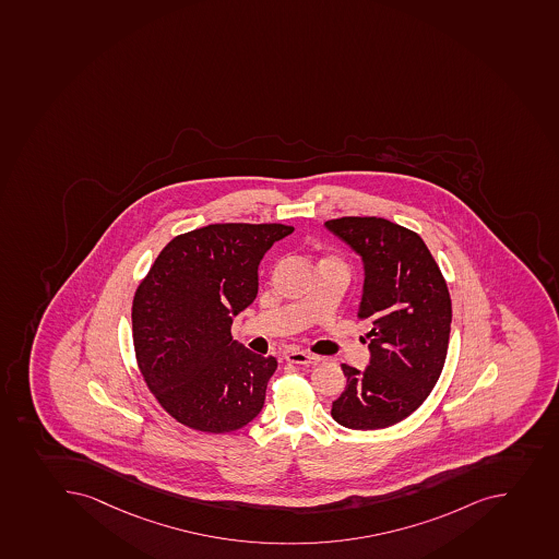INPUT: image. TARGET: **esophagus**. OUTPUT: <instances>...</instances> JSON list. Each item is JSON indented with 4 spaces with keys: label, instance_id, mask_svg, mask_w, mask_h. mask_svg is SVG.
Masks as SVG:
<instances>
[{
    "label": "esophagus",
    "instance_id": "esophagus-1",
    "mask_svg": "<svg viewBox=\"0 0 559 559\" xmlns=\"http://www.w3.org/2000/svg\"><path fill=\"white\" fill-rule=\"evenodd\" d=\"M285 359H287L288 362H294V365H316V362L321 360V357L294 349V352H288V354L285 355Z\"/></svg>",
    "mask_w": 559,
    "mask_h": 559
}]
</instances>
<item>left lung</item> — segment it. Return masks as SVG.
I'll use <instances>...</instances> for the list:
<instances>
[{"instance_id": "left-lung-1", "label": "left lung", "mask_w": 559, "mask_h": 559, "mask_svg": "<svg viewBox=\"0 0 559 559\" xmlns=\"http://www.w3.org/2000/svg\"><path fill=\"white\" fill-rule=\"evenodd\" d=\"M324 227L365 265L360 319H370V366L341 365L345 392L332 402L335 423L382 429L401 423L442 373L451 332V298L437 261L413 230L376 216L329 219Z\"/></svg>"}]
</instances>
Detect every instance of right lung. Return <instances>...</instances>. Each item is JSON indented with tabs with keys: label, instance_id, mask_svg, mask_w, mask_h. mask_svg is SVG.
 I'll return each instance as SVG.
<instances>
[{
	"label": "right lung",
	"instance_id": "1",
	"mask_svg": "<svg viewBox=\"0 0 559 559\" xmlns=\"http://www.w3.org/2000/svg\"><path fill=\"white\" fill-rule=\"evenodd\" d=\"M283 224H213L173 238L136 288L131 308L136 365L175 420L230 433L258 417L277 360L230 335L258 294V266Z\"/></svg>",
	"mask_w": 559,
	"mask_h": 559
}]
</instances>
